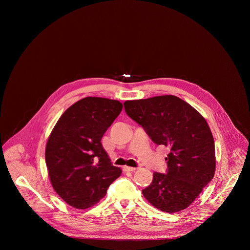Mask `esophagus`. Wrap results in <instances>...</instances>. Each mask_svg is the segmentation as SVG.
I'll return each instance as SVG.
<instances>
[{
  "mask_svg": "<svg viewBox=\"0 0 250 250\" xmlns=\"http://www.w3.org/2000/svg\"><path fill=\"white\" fill-rule=\"evenodd\" d=\"M123 169H124V171H125V172H133V171L136 170V168H134V167H129V166H125Z\"/></svg>",
  "mask_w": 250,
  "mask_h": 250,
  "instance_id": "1",
  "label": "esophagus"
}]
</instances>
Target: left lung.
<instances>
[{
	"mask_svg": "<svg viewBox=\"0 0 250 250\" xmlns=\"http://www.w3.org/2000/svg\"><path fill=\"white\" fill-rule=\"evenodd\" d=\"M126 115L145 129L156 146L170 151L166 173H153L151 184L142 190L155 208L176 212L189 207L213 178L215 142L202 115L176 96L125 101Z\"/></svg>",
	"mask_w": 250,
	"mask_h": 250,
	"instance_id": "left-lung-1",
	"label": "left lung"
}]
</instances>
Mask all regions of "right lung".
Listing matches in <instances>:
<instances>
[{
	"instance_id": "right-lung-1",
	"label": "right lung",
	"mask_w": 250,
	"mask_h": 250,
	"mask_svg": "<svg viewBox=\"0 0 250 250\" xmlns=\"http://www.w3.org/2000/svg\"><path fill=\"white\" fill-rule=\"evenodd\" d=\"M123 104L87 97L68 108L55 125L45 148L53 189L70 206L87 208L106 194L122 170L112 164L101 139Z\"/></svg>"
}]
</instances>
